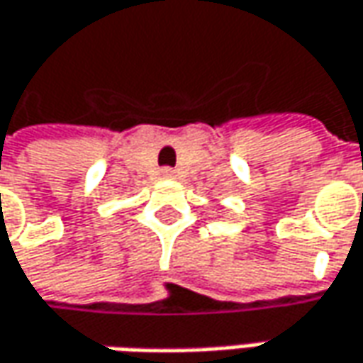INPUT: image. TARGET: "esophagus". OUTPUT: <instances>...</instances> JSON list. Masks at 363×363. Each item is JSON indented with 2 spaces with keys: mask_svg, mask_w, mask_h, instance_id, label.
Returning <instances> with one entry per match:
<instances>
[{
  "mask_svg": "<svg viewBox=\"0 0 363 363\" xmlns=\"http://www.w3.org/2000/svg\"><path fill=\"white\" fill-rule=\"evenodd\" d=\"M174 175L175 172L172 169V167H163V169H161V177H165V179H172Z\"/></svg>",
  "mask_w": 363,
  "mask_h": 363,
  "instance_id": "obj_1",
  "label": "esophagus"
}]
</instances>
